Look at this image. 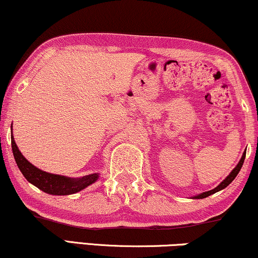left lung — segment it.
Masks as SVG:
<instances>
[{"label":"left lung","mask_w":258,"mask_h":258,"mask_svg":"<svg viewBox=\"0 0 258 258\" xmlns=\"http://www.w3.org/2000/svg\"><path fill=\"white\" fill-rule=\"evenodd\" d=\"M245 155H246V152L244 151V153H243V156H242V158H240V161H239V163H238L237 164V167L233 169L232 171H231V174L227 176L226 178H225V180L221 182V183L218 185V187H216L214 189H212V190H208V191H205V193H202V194H200V195H197V197H194V199H204V198H207V197H210V195H212V194H214V193H217V191H219V190H221V189H224V188H226L227 185H229L231 182H232L234 178H236V176L238 175V172H239V170L240 169H242V165H243V163H244V159H245Z\"/></svg>","instance_id":"1"}]
</instances>
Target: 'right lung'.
<instances>
[{"label":"right lung","instance_id":"right-lung-1","mask_svg":"<svg viewBox=\"0 0 258 258\" xmlns=\"http://www.w3.org/2000/svg\"><path fill=\"white\" fill-rule=\"evenodd\" d=\"M12 150L14 155L15 162L19 169L25 176V178L29 183L34 184L40 190L52 195H69L75 194L77 191L82 190L88 185L94 183L99 177L97 174L87 175L82 178H70L65 176L50 174V172L42 171L33 164H31L21 152L19 151L18 146L15 144V140L12 135Z\"/></svg>","mask_w":258,"mask_h":258}]
</instances>
